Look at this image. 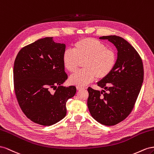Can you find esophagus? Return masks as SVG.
Instances as JSON below:
<instances>
[{"label":"esophagus","mask_w":154,"mask_h":154,"mask_svg":"<svg viewBox=\"0 0 154 154\" xmlns=\"http://www.w3.org/2000/svg\"><path fill=\"white\" fill-rule=\"evenodd\" d=\"M76 88H77V90H82V89H84V88H82V87H81V86H76Z\"/></svg>","instance_id":"esophagus-1"}]
</instances>
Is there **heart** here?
<instances>
[{"mask_svg":"<svg viewBox=\"0 0 154 154\" xmlns=\"http://www.w3.org/2000/svg\"><path fill=\"white\" fill-rule=\"evenodd\" d=\"M82 68L70 76L71 85L84 86L97 79H103L113 71L117 63V54L100 41L85 38L73 45V50H65L63 63L68 72H75L82 62Z\"/></svg>","mask_w":154,"mask_h":154,"instance_id":"heart-1","label":"heart"}]
</instances>
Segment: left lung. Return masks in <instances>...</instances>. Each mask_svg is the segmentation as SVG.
Masks as SVG:
<instances>
[{
  "instance_id": "8db88e82",
  "label": "left lung",
  "mask_w": 154,
  "mask_h": 154,
  "mask_svg": "<svg viewBox=\"0 0 154 154\" xmlns=\"http://www.w3.org/2000/svg\"><path fill=\"white\" fill-rule=\"evenodd\" d=\"M118 50L116 66L97 86L103 91L89 87L88 107L91 116L99 123L113 126L125 120L134 109L144 77L143 61L138 52L123 38L103 36Z\"/></svg>"
}]
</instances>
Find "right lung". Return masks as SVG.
Here are the masks:
<instances>
[{"label":"right lung","instance_id":"right-lung-1","mask_svg":"<svg viewBox=\"0 0 154 154\" xmlns=\"http://www.w3.org/2000/svg\"><path fill=\"white\" fill-rule=\"evenodd\" d=\"M65 49L64 44L45 37L23 47L16 57L15 96L24 115L35 123L50 126L60 121L66 115L68 99L76 93L75 86H61L68 79L63 63Z\"/></svg>","mask_w":154,"mask_h":154}]
</instances>
